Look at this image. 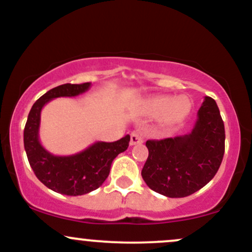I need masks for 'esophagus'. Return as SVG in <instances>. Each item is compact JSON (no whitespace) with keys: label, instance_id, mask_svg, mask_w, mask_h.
Returning <instances> with one entry per match:
<instances>
[{"label":"esophagus","instance_id":"esophagus-1","mask_svg":"<svg viewBox=\"0 0 252 252\" xmlns=\"http://www.w3.org/2000/svg\"><path fill=\"white\" fill-rule=\"evenodd\" d=\"M143 142V135L140 131H134L130 135V146H135V144H140Z\"/></svg>","mask_w":252,"mask_h":252}]
</instances>
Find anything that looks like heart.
I'll use <instances>...</instances> for the list:
<instances>
[{
    "instance_id": "1",
    "label": "heart",
    "mask_w": 252,
    "mask_h": 252,
    "mask_svg": "<svg viewBox=\"0 0 252 252\" xmlns=\"http://www.w3.org/2000/svg\"><path fill=\"white\" fill-rule=\"evenodd\" d=\"M192 109V103L187 97L172 98L169 96H156L143 104L142 112L148 116H158L163 126H174L187 117Z\"/></svg>"
}]
</instances>
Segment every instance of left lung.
Masks as SVG:
<instances>
[{
  "mask_svg": "<svg viewBox=\"0 0 252 252\" xmlns=\"http://www.w3.org/2000/svg\"><path fill=\"white\" fill-rule=\"evenodd\" d=\"M149 155L142 178L150 189L168 198L199 190L218 172L225 152V129L216 100L205 97L192 131L146 142Z\"/></svg>",
  "mask_w": 252,
  "mask_h": 252,
  "instance_id": "8db88e82",
  "label": "left lung"
}]
</instances>
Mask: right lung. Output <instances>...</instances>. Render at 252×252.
Masks as SVG:
<instances>
[{
    "label": "right lung",
    "instance_id": "add662e5",
    "mask_svg": "<svg viewBox=\"0 0 252 252\" xmlns=\"http://www.w3.org/2000/svg\"><path fill=\"white\" fill-rule=\"evenodd\" d=\"M91 83L63 84L46 92L32 106L24 131L25 150L36 178L46 187L65 195H83L102 186L112 161L129 147L130 136L116 142H94L83 152L68 156L51 154L39 141L41 110L59 97H76L86 92Z\"/></svg>",
    "mask_w": 252,
    "mask_h": 252
}]
</instances>
